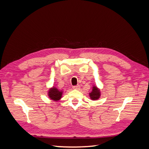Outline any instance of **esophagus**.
I'll use <instances>...</instances> for the list:
<instances>
[{
    "mask_svg": "<svg viewBox=\"0 0 149 149\" xmlns=\"http://www.w3.org/2000/svg\"><path fill=\"white\" fill-rule=\"evenodd\" d=\"M73 88L74 89H79L80 88V86H79V85H78V86H73Z\"/></svg>",
    "mask_w": 149,
    "mask_h": 149,
    "instance_id": "obj_1",
    "label": "esophagus"
}]
</instances>
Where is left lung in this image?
<instances>
[{"instance_id":"obj_1","label":"left lung","mask_w":149,"mask_h":149,"mask_svg":"<svg viewBox=\"0 0 149 149\" xmlns=\"http://www.w3.org/2000/svg\"><path fill=\"white\" fill-rule=\"evenodd\" d=\"M92 91L89 93V96L93 101L97 100L98 99H100L101 96V91L100 89L98 88L96 86H93L92 88Z\"/></svg>"}]
</instances>
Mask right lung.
<instances>
[{
    "label": "right lung",
    "instance_id": "obj_1",
    "mask_svg": "<svg viewBox=\"0 0 149 149\" xmlns=\"http://www.w3.org/2000/svg\"><path fill=\"white\" fill-rule=\"evenodd\" d=\"M63 91L58 89L55 86H52L48 91V96L51 100L53 101H59L63 96Z\"/></svg>",
    "mask_w": 149,
    "mask_h": 149
}]
</instances>
